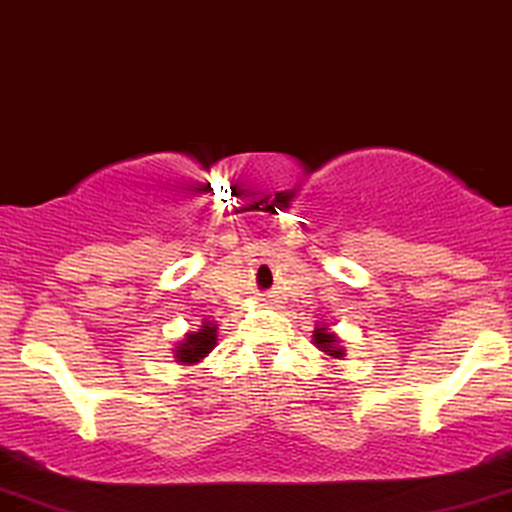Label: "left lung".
I'll list each match as a JSON object with an SVG mask.
<instances>
[{
  "label": "left lung",
  "instance_id": "8db88e82",
  "mask_svg": "<svg viewBox=\"0 0 512 512\" xmlns=\"http://www.w3.org/2000/svg\"><path fill=\"white\" fill-rule=\"evenodd\" d=\"M315 343L319 348L329 350V355H341V350H334V334H326L324 329L315 331Z\"/></svg>",
  "mask_w": 512,
  "mask_h": 512
}]
</instances>
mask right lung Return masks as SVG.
I'll list each match as a JSON object with an SVG mask.
<instances>
[{
  "label": "right lung",
  "mask_w": 512,
  "mask_h": 512,
  "mask_svg": "<svg viewBox=\"0 0 512 512\" xmlns=\"http://www.w3.org/2000/svg\"><path fill=\"white\" fill-rule=\"evenodd\" d=\"M214 343H217V326L205 324L195 334H188L186 343H181V348L176 350V357L181 362H197L214 348Z\"/></svg>",
  "instance_id": "obj_1"
}]
</instances>
